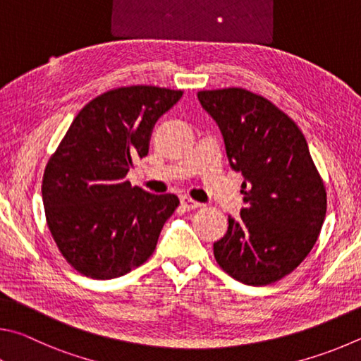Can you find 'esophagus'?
Segmentation results:
<instances>
[{"label":"esophagus","instance_id":"obj_1","mask_svg":"<svg viewBox=\"0 0 361 361\" xmlns=\"http://www.w3.org/2000/svg\"><path fill=\"white\" fill-rule=\"evenodd\" d=\"M180 204H182V207H184L185 211H195V209H198V207H201V203L192 200L190 197H187V195H184V197H180Z\"/></svg>","mask_w":361,"mask_h":361}]
</instances>
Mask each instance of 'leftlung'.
I'll return each instance as SVG.
<instances>
[{
    "label": "left lung",
    "instance_id": "obj_1",
    "mask_svg": "<svg viewBox=\"0 0 361 361\" xmlns=\"http://www.w3.org/2000/svg\"><path fill=\"white\" fill-rule=\"evenodd\" d=\"M198 99L224 135L231 168L243 174L245 207L214 244L226 274L269 286L300 267L326 214V190L306 137L279 107L245 88L201 90Z\"/></svg>",
    "mask_w": 361,
    "mask_h": 361
}]
</instances>
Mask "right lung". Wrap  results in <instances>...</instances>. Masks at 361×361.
Wrapping results in <instances>:
<instances>
[{
  "instance_id": "1",
  "label": "right lung",
  "mask_w": 361,
  "mask_h": 361,
  "mask_svg": "<svg viewBox=\"0 0 361 361\" xmlns=\"http://www.w3.org/2000/svg\"><path fill=\"white\" fill-rule=\"evenodd\" d=\"M182 93L131 85L99 94L82 107L49 158L42 177L47 226L80 274L116 279L154 254L179 198L133 187L126 174L135 158L147 155L155 122Z\"/></svg>"
}]
</instances>
